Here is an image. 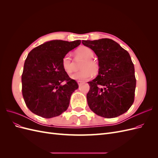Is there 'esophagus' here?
Masks as SVG:
<instances>
[{
	"label": "esophagus",
	"instance_id": "34e87169",
	"mask_svg": "<svg viewBox=\"0 0 158 158\" xmlns=\"http://www.w3.org/2000/svg\"><path fill=\"white\" fill-rule=\"evenodd\" d=\"M78 85H82V84H83L84 82H82V81H78Z\"/></svg>",
	"mask_w": 158,
	"mask_h": 158
}]
</instances>
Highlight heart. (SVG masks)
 I'll list each match as a JSON object with an SVG mask.
<instances>
[{
    "instance_id": "1",
    "label": "heart",
    "mask_w": 158,
    "mask_h": 158,
    "mask_svg": "<svg viewBox=\"0 0 158 158\" xmlns=\"http://www.w3.org/2000/svg\"><path fill=\"white\" fill-rule=\"evenodd\" d=\"M76 53L84 57L85 59H86V60L82 66V69H83V70L76 72V73L72 74L71 78L78 81L87 80L92 78L94 76V73H96L98 70V65L92 60L94 56V51L88 47H82L77 49ZM62 67H63L65 73L67 74L73 73L74 70L73 64L69 54H66L63 58V60H62ZM94 71V73H93Z\"/></svg>"
}]
</instances>
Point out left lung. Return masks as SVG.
Returning <instances> with one entry per match:
<instances>
[{
  "instance_id": "8db88e82",
  "label": "left lung",
  "mask_w": 158,
  "mask_h": 158,
  "mask_svg": "<svg viewBox=\"0 0 158 158\" xmlns=\"http://www.w3.org/2000/svg\"><path fill=\"white\" fill-rule=\"evenodd\" d=\"M98 58L97 77L88 83V104L93 112L105 118L125 113L135 99V66L128 52L117 42L107 38L83 40Z\"/></svg>"
}]
</instances>
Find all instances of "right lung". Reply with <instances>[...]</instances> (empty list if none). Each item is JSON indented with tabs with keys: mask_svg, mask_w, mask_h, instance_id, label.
<instances>
[{
	"mask_svg": "<svg viewBox=\"0 0 158 158\" xmlns=\"http://www.w3.org/2000/svg\"><path fill=\"white\" fill-rule=\"evenodd\" d=\"M80 43V40H52L29 52L23 66L22 84L23 99L32 113L49 118L68 109L71 95L78 84L65 73L62 60Z\"/></svg>",
	"mask_w": 158,
	"mask_h": 158,
	"instance_id": "right-lung-1",
	"label": "right lung"
}]
</instances>
